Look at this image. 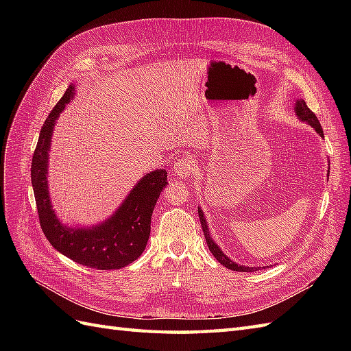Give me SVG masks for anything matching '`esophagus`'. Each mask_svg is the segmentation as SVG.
<instances>
[{"mask_svg": "<svg viewBox=\"0 0 351 351\" xmlns=\"http://www.w3.org/2000/svg\"><path fill=\"white\" fill-rule=\"evenodd\" d=\"M195 168H196L195 158L190 156V155H183L174 165V174L177 177H184L186 178V177H190L195 173Z\"/></svg>", "mask_w": 351, "mask_h": 351, "instance_id": "obj_1", "label": "esophagus"}]
</instances>
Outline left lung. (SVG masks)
<instances>
[{"label": "left lung", "mask_w": 351, "mask_h": 351, "mask_svg": "<svg viewBox=\"0 0 351 351\" xmlns=\"http://www.w3.org/2000/svg\"><path fill=\"white\" fill-rule=\"evenodd\" d=\"M295 114H297V117H299L300 120L309 123V124L313 127V129L324 137V130H322V125H321L319 120H317V117L315 115V112L311 111V108L307 107L306 102H304L303 99H299V101L295 102ZM197 212H199L202 230H204V232H205V239H206V243H208V247H209L210 253L214 254L215 259H217L221 265H224L226 268H228V269H231V271H237V272H253V271H258V268L243 267V265H237L236 262H232L230 258H227V254L222 253V250L217 246V243L210 239V236H209V228H208V224H206V219H205V217H204V212H202V209H199Z\"/></svg>", "instance_id": "8db88e82"}]
</instances>
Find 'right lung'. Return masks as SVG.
<instances>
[{"label":"right lung","mask_w":351,"mask_h":351,"mask_svg":"<svg viewBox=\"0 0 351 351\" xmlns=\"http://www.w3.org/2000/svg\"><path fill=\"white\" fill-rule=\"evenodd\" d=\"M74 95V84H70L62 98L49 112L38 139L32 158V186H34L39 224L45 237L64 256L84 267L107 271L120 269L141 256L151 234V218L156 200L168 184L165 169L146 174L120 209L101 226L92 228H67L61 224L52 210L47 168L52 129L60 112L64 110Z\"/></svg>","instance_id":"add662e5"}]
</instances>
